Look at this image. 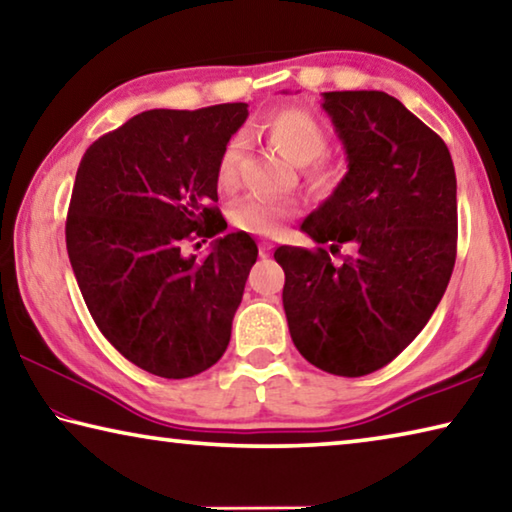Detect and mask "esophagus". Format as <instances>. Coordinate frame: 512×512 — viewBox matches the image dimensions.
<instances>
[{"instance_id":"34e87169","label":"esophagus","mask_w":512,"mask_h":512,"mask_svg":"<svg viewBox=\"0 0 512 512\" xmlns=\"http://www.w3.org/2000/svg\"><path fill=\"white\" fill-rule=\"evenodd\" d=\"M271 250H273V246L268 244V241H262V244H259V257H268L271 255Z\"/></svg>"}]
</instances>
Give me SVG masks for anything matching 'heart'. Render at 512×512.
<instances>
[{"instance_id":"heart-1","label":"heart","mask_w":512,"mask_h":512,"mask_svg":"<svg viewBox=\"0 0 512 512\" xmlns=\"http://www.w3.org/2000/svg\"><path fill=\"white\" fill-rule=\"evenodd\" d=\"M268 144L280 151L293 164H305V180L314 192H332L339 183V171L325 158L327 133L320 121L305 108H282L273 112L259 126ZM246 140L241 135L230 137L216 162V185L221 192H235L241 178ZM298 205L293 201L268 196H246L230 210V221L235 228L257 237H275L284 228Z\"/></svg>"}]
</instances>
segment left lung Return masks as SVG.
Returning <instances> with one entry per match:
<instances>
[{"label": "left lung", "mask_w": 512, "mask_h": 512, "mask_svg": "<svg viewBox=\"0 0 512 512\" xmlns=\"http://www.w3.org/2000/svg\"><path fill=\"white\" fill-rule=\"evenodd\" d=\"M323 108L348 173L300 225L318 248L280 246L273 257L298 352L329 375L363 377L391 363L443 298L456 262V173L440 135L391 94L325 92ZM343 243L353 255L334 265L328 253Z\"/></svg>", "instance_id": "obj_1"}]
</instances>
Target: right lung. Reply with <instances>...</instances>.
I'll list each match as a JSON object with an SVG mask.
<instances>
[{"instance_id": "right-lung-1", "label": "right lung", "mask_w": 512, "mask_h": 512, "mask_svg": "<svg viewBox=\"0 0 512 512\" xmlns=\"http://www.w3.org/2000/svg\"><path fill=\"white\" fill-rule=\"evenodd\" d=\"M248 103L146 110L99 137L76 171L65 241L94 323L151 375L185 379L230 343L257 244L246 232L212 253L183 244L228 228L216 207V162Z\"/></svg>"}]
</instances>
